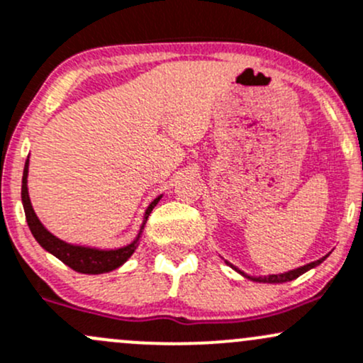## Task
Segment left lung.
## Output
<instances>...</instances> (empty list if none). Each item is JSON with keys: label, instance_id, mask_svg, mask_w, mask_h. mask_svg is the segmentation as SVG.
Here are the masks:
<instances>
[{"label": "left lung", "instance_id": "obj_1", "mask_svg": "<svg viewBox=\"0 0 363 363\" xmlns=\"http://www.w3.org/2000/svg\"><path fill=\"white\" fill-rule=\"evenodd\" d=\"M325 258H328V255H325V257H322V258H318V260H315V262H310V264H306V265H303V267H298V269L288 270V272H282V274H270V276H250V274H245V272H242V270L238 269V267H234L233 264H230V262H227V260H224V262H225L227 265L230 267V269H234L238 274H241L242 277L250 279V281H255V282H269V284H281V282L293 281V279L300 277L301 274H305L306 270H310V269H313V267L320 265L322 262L325 260Z\"/></svg>", "mask_w": 363, "mask_h": 363}]
</instances>
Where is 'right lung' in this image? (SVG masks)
<instances>
[{
	"label": "right lung",
	"instance_id": "obj_1",
	"mask_svg": "<svg viewBox=\"0 0 363 363\" xmlns=\"http://www.w3.org/2000/svg\"><path fill=\"white\" fill-rule=\"evenodd\" d=\"M27 177H29V157L26 160V167H23V175H22V205L23 212H26L27 224H29L30 233H33L34 240L46 250L48 253H51L53 257H57L58 260H62L63 264L69 265L70 269H74L75 272L81 274H105L111 272V270L118 269V267L125 264L133 253L136 252L139 246V240L143 236V229H145L146 220H148L151 210L157 206V203L162 200L163 194L155 198L150 203L148 208H146L145 215H143L141 227H139L138 236L134 238L129 245L121 246V248H96V246H82V245H72L60 238L51 234L50 230L43 225V222L39 220V217L35 215L33 203L29 198V188H27Z\"/></svg>",
	"mask_w": 363,
	"mask_h": 363
}]
</instances>
